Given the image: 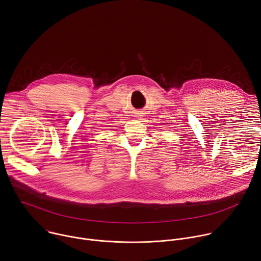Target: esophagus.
Segmentation results:
<instances>
[{
	"label": "esophagus",
	"mask_w": 261,
	"mask_h": 261,
	"mask_svg": "<svg viewBox=\"0 0 261 261\" xmlns=\"http://www.w3.org/2000/svg\"><path fill=\"white\" fill-rule=\"evenodd\" d=\"M135 117H136L135 119H140V118H139V117H140V115H138V114H136V115H135Z\"/></svg>",
	"instance_id": "34e87169"
}]
</instances>
